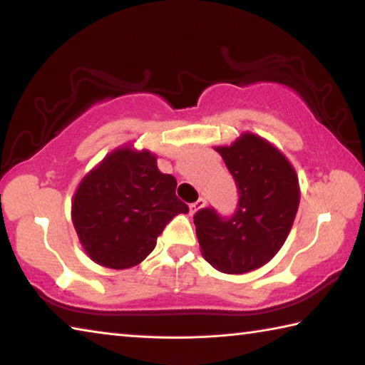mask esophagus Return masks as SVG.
Segmentation results:
<instances>
[{
	"instance_id": "1",
	"label": "esophagus",
	"mask_w": 365,
	"mask_h": 365,
	"mask_svg": "<svg viewBox=\"0 0 365 365\" xmlns=\"http://www.w3.org/2000/svg\"><path fill=\"white\" fill-rule=\"evenodd\" d=\"M206 206V200L205 197H200L196 202H193V205H190V214H195L200 211V209H202Z\"/></svg>"
}]
</instances>
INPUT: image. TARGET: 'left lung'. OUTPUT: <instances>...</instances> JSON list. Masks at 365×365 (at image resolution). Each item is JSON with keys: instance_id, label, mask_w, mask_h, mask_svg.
I'll use <instances>...</instances> for the list:
<instances>
[{"instance_id": "8db88e82", "label": "left lung", "mask_w": 365, "mask_h": 365, "mask_svg": "<svg viewBox=\"0 0 365 365\" xmlns=\"http://www.w3.org/2000/svg\"><path fill=\"white\" fill-rule=\"evenodd\" d=\"M237 182L240 202L230 219L214 209L195 215L202 257L224 274H248L267 264L285 243L299 206V180L288 158L269 140L243 132L214 146Z\"/></svg>"}]
</instances>
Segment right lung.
<instances>
[{
    "label": "right lung",
    "instance_id": "add662e5",
    "mask_svg": "<svg viewBox=\"0 0 365 365\" xmlns=\"http://www.w3.org/2000/svg\"><path fill=\"white\" fill-rule=\"evenodd\" d=\"M175 188L150 150L125 143L108 153L72 196L71 217L85 255L115 270L145 261L164 227L188 212Z\"/></svg>",
    "mask_w": 365,
    "mask_h": 365
}]
</instances>
